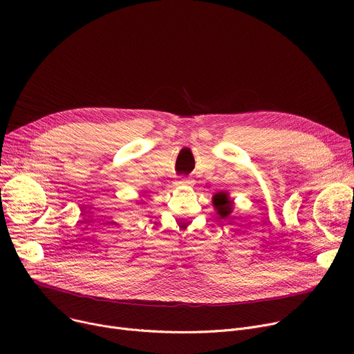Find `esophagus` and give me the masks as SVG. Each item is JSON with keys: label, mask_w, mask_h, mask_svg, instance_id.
I'll use <instances>...</instances> for the list:
<instances>
[{"label": "esophagus", "mask_w": 354, "mask_h": 354, "mask_svg": "<svg viewBox=\"0 0 354 354\" xmlns=\"http://www.w3.org/2000/svg\"><path fill=\"white\" fill-rule=\"evenodd\" d=\"M191 183H192V182H191L189 179H185V178H183V179H180V180L178 182V185H179V187H189V185H191Z\"/></svg>", "instance_id": "34e87169"}]
</instances>
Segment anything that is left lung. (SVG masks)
<instances>
[{"label": "left lung", "instance_id": "obj_1", "mask_svg": "<svg viewBox=\"0 0 354 354\" xmlns=\"http://www.w3.org/2000/svg\"><path fill=\"white\" fill-rule=\"evenodd\" d=\"M212 205H214L218 216L225 219L234 211V199L230 198V194L227 191H221L212 196Z\"/></svg>", "mask_w": 354, "mask_h": 354}]
</instances>
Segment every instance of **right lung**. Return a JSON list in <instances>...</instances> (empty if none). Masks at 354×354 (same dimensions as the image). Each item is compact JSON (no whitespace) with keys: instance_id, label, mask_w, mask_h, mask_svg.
Listing matches in <instances>:
<instances>
[{"instance_id":"right-lung-1","label":"right lung","mask_w":354,"mask_h":354,"mask_svg":"<svg viewBox=\"0 0 354 354\" xmlns=\"http://www.w3.org/2000/svg\"><path fill=\"white\" fill-rule=\"evenodd\" d=\"M142 198H145V196H142ZM140 203H143V202H140ZM138 205H139V203H138Z\"/></svg>"}]
</instances>
